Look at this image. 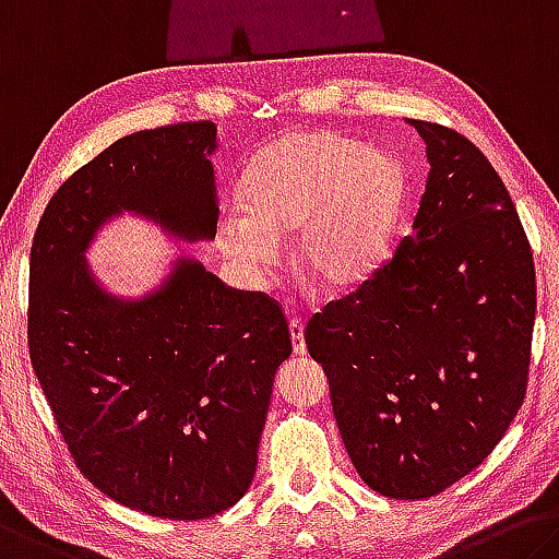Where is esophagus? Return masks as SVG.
Here are the masks:
<instances>
[{
	"instance_id": "34e87169",
	"label": "esophagus",
	"mask_w": 559,
	"mask_h": 559,
	"mask_svg": "<svg viewBox=\"0 0 559 559\" xmlns=\"http://www.w3.org/2000/svg\"><path fill=\"white\" fill-rule=\"evenodd\" d=\"M288 328H290V341H294V353L296 356H304L306 353L304 318H300L296 311H288Z\"/></svg>"
}]
</instances>
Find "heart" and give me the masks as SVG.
Wrapping results in <instances>:
<instances>
[{
    "label": "heart",
    "instance_id": "1",
    "mask_svg": "<svg viewBox=\"0 0 559 559\" xmlns=\"http://www.w3.org/2000/svg\"><path fill=\"white\" fill-rule=\"evenodd\" d=\"M401 199L391 154L338 131H288L248 164L243 211L218 216V246L259 276L278 261V238L296 234L298 263L328 288H348L373 269Z\"/></svg>",
    "mask_w": 559,
    "mask_h": 559
}]
</instances>
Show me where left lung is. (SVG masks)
<instances>
[{"label": "left lung", "instance_id": "1", "mask_svg": "<svg viewBox=\"0 0 559 559\" xmlns=\"http://www.w3.org/2000/svg\"><path fill=\"white\" fill-rule=\"evenodd\" d=\"M430 174L413 234L306 325L343 445L385 498H432L473 473L527 391L535 263L498 171L473 141L411 119Z\"/></svg>", "mask_w": 559, "mask_h": 559}]
</instances>
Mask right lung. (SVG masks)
I'll use <instances>...</instances> for the list:
<instances>
[{"instance_id":"add662e5","label":"right lung","mask_w":559,"mask_h":559,"mask_svg":"<svg viewBox=\"0 0 559 559\" xmlns=\"http://www.w3.org/2000/svg\"><path fill=\"white\" fill-rule=\"evenodd\" d=\"M214 148L211 121L114 141L59 186L29 255L26 343L69 453L111 500L168 520L218 515L246 495L290 356L286 316L189 259L154 294L121 300L84 251L121 211L186 241L214 238Z\"/></svg>"}]
</instances>
